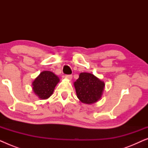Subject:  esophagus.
<instances>
[{
    "instance_id": "34e87169",
    "label": "esophagus",
    "mask_w": 148,
    "mask_h": 148,
    "mask_svg": "<svg viewBox=\"0 0 148 148\" xmlns=\"http://www.w3.org/2000/svg\"><path fill=\"white\" fill-rule=\"evenodd\" d=\"M64 77H65L66 79H67L71 80L72 79L73 77H72L71 75H66L64 76Z\"/></svg>"
}]
</instances>
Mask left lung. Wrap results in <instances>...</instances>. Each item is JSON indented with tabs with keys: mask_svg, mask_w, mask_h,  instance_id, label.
Wrapping results in <instances>:
<instances>
[{
	"mask_svg": "<svg viewBox=\"0 0 148 148\" xmlns=\"http://www.w3.org/2000/svg\"><path fill=\"white\" fill-rule=\"evenodd\" d=\"M74 87L79 100L84 104H92L102 98L105 84L94 74L81 73Z\"/></svg>",
	"mask_w": 148,
	"mask_h": 148,
	"instance_id": "8db88e82",
	"label": "left lung"
}]
</instances>
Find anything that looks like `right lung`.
Here are the masks:
<instances>
[{
  "mask_svg": "<svg viewBox=\"0 0 148 148\" xmlns=\"http://www.w3.org/2000/svg\"><path fill=\"white\" fill-rule=\"evenodd\" d=\"M60 79L53 72L44 71L40 73L32 82V90L40 100H46L53 94L54 88Z\"/></svg>",
  "mask_w": 148,
  "mask_h": 148,
  "instance_id": "obj_1",
  "label": "right lung"
}]
</instances>
